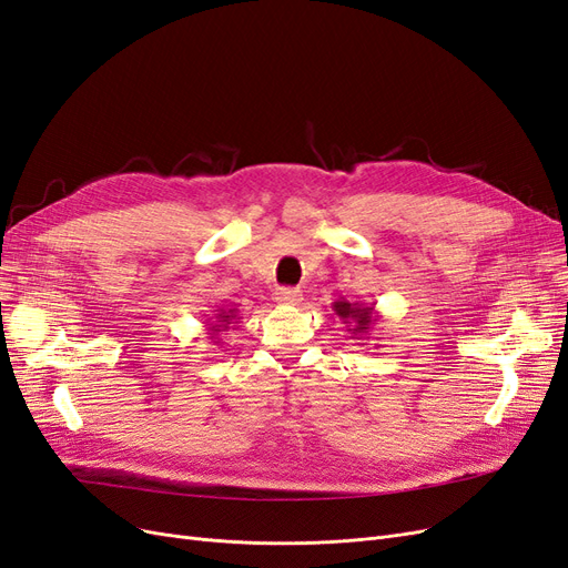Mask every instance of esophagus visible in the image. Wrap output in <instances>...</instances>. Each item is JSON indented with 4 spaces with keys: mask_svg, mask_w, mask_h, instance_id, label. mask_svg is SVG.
<instances>
[{
    "mask_svg": "<svg viewBox=\"0 0 568 568\" xmlns=\"http://www.w3.org/2000/svg\"><path fill=\"white\" fill-rule=\"evenodd\" d=\"M276 302L287 304V306H297L302 302V292L297 287H278Z\"/></svg>",
    "mask_w": 568,
    "mask_h": 568,
    "instance_id": "1",
    "label": "esophagus"
}]
</instances>
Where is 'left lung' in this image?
I'll return each mask as SVG.
<instances>
[{
	"label": "left lung",
	"instance_id": "left-lung-1",
	"mask_svg": "<svg viewBox=\"0 0 568 568\" xmlns=\"http://www.w3.org/2000/svg\"><path fill=\"white\" fill-rule=\"evenodd\" d=\"M334 313L346 323V329L353 334L351 339H363L367 332H372V325L376 321V313L374 306H365L361 302H346V300H337L332 304Z\"/></svg>",
	"mask_w": 568,
	"mask_h": 568
}]
</instances>
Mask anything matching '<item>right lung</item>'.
<instances>
[{"label":"right lung","mask_w":568,"mask_h":568,"mask_svg":"<svg viewBox=\"0 0 568 568\" xmlns=\"http://www.w3.org/2000/svg\"><path fill=\"white\" fill-rule=\"evenodd\" d=\"M231 323H239V306H217L205 323V334H210V339H217V334L226 332Z\"/></svg>","instance_id":"obj_1"}]
</instances>
